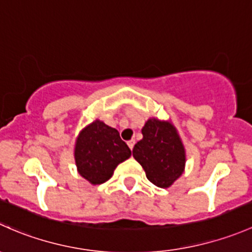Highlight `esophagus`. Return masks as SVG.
I'll use <instances>...</instances> for the list:
<instances>
[{"instance_id":"obj_1","label":"esophagus","mask_w":252,"mask_h":252,"mask_svg":"<svg viewBox=\"0 0 252 252\" xmlns=\"http://www.w3.org/2000/svg\"><path fill=\"white\" fill-rule=\"evenodd\" d=\"M134 143H136V142H134V139H131V141H128L127 142V145H128L129 147V149H133V147H134Z\"/></svg>"}]
</instances>
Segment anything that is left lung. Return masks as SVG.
I'll return each instance as SVG.
<instances>
[{"label": "left lung", "mask_w": 252, "mask_h": 252, "mask_svg": "<svg viewBox=\"0 0 252 252\" xmlns=\"http://www.w3.org/2000/svg\"><path fill=\"white\" fill-rule=\"evenodd\" d=\"M143 139L132 154L144 168L147 178L160 188L172 186L184 171L186 152L177 129L168 121L152 118L142 128Z\"/></svg>", "instance_id": "obj_1"}]
</instances>
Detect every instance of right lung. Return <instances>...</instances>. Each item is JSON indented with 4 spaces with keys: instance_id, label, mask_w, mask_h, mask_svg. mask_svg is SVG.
Listing matches in <instances>:
<instances>
[{
    "instance_id": "right-lung-1",
    "label": "right lung",
    "mask_w": 252,
    "mask_h": 252,
    "mask_svg": "<svg viewBox=\"0 0 252 252\" xmlns=\"http://www.w3.org/2000/svg\"><path fill=\"white\" fill-rule=\"evenodd\" d=\"M75 161L80 175L92 184L107 182L131 150L118 129L95 120L80 132L75 144Z\"/></svg>"
}]
</instances>
